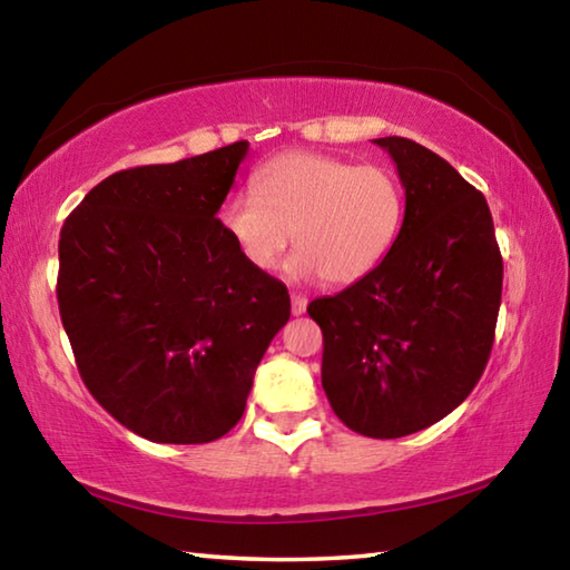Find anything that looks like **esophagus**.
Instances as JSON below:
<instances>
[{
    "mask_svg": "<svg viewBox=\"0 0 570 570\" xmlns=\"http://www.w3.org/2000/svg\"><path fill=\"white\" fill-rule=\"evenodd\" d=\"M304 312H306V298L294 294V296H292V314H294V316H302Z\"/></svg>",
    "mask_w": 570,
    "mask_h": 570,
    "instance_id": "obj_1",
    "label": "esophagus"
}]
</instances>
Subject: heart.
<instances>
[{
	"label": "heart",
	"mask_w": 570,
	"mask_h": 570,
	"mask_svg": "<svg viewBox=\"0 0 570 570\" xmlns=\"http://www.w3.org/2000/svg\"><path fill=\"white\" fill-rule=\"evenodd\" d=\"M218 218L256 272H272L294 234L298 250L286 272L346 286L387 258L404 220V190L387 166L292 150L258 170L256 188L230 193Z\"/></svg>",
	"instance_id": "b5f03b06"
}]
</instances>
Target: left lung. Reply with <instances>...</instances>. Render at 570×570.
Segmentation results:
<instances>
[{
  "label": "left lung",
  "instance_id": "obj_1",
  "mask_svg": "<svg viewBox=\"0 0 570 570\" xmlns=\"http://www.w3.org/2000/svg\"><path fill=\"white\" fill-rule=\"evenodd\" d=\"M404 188L387 258L362 282L314 298L322 387L346 428L392 440L440 422L475 387L495 340L503 258L488 200L438 153L377 138Z\"/></svg>",
  "mask_w": 570,
  "mask_h": 570
}]
</instances>
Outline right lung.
<instances>
[{
    "mask_svg": "<svg viewBox=\"0 0 570 570\" xmlns=\"http://www.w3.org/2000/svg\"><path fill=\"white\" fill-rule=\"evenodd\" d=\"M248 140L112 173L60 230L57 304L92 397L135 435L224 438L278 330L286 286L250 268L216 218Z\"/></svg>",
    "mask_w": 570,
    "mask_h": 570,
    "instance_id": "right-lung-1",
    "label": "right lung"
}]
</instances>
